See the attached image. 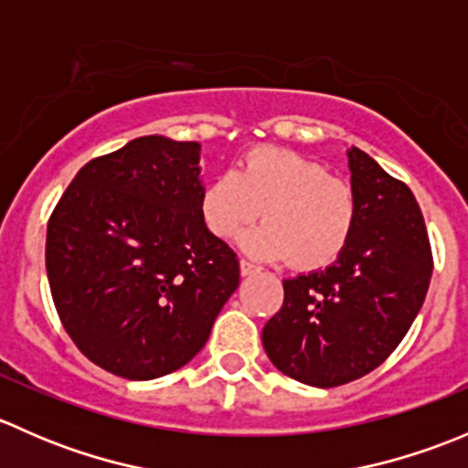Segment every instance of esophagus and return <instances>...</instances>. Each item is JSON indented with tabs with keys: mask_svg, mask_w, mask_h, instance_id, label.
Instances as JSON below:
<instances>
[{
	"mask_svg": "<svg viewBox=\"0 0 468 468\" xmlns=\"http://www.w3.org/2000/svg\"><path fill=\"white\" fill-rule=\"evenodd\" d=\"M258 271H261V267H258V264H253L249 261H239V273H242V276H251V273H258Z\"/></svg>",
	"mask_w": 468,
	"mask_h": 468,
	"instance_id": "esophagus-1",
	"label": "esophagus"
}]
</instances>
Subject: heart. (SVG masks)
Listing matches in <instances>:
<instances>
[{
	"label": "heart",
	"instance_id": "1",
	"mask_svg": "<svg viewBox=\"0 0 468 468\" xmlns=\"http://www.w3.org/2000/svg\"><path fill=\"white\" fill-rule=\"evenodd\" d=\"M199 210L217 238H233L258 215L267 221L247 230L239 247L264 261L322 269L348 247L357 221V197L317 160L276 146L249 151L238 169L206 183Z\"/></svg>",
	"mask_w": 468,
	"mask_h": 468
}]
</instances>
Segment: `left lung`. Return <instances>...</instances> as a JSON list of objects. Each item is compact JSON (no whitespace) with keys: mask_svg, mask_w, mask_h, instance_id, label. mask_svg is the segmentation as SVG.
<instances>
[{"mask_svg":"<svg viewBox=\"0 0 468 468\" xmlns=\"http://www.w3.org/2000/svg\"><path fill=\"white\" fill-rule=\"evenodd\" d=\"M357 221L330 267L282 281V308L262 346L278 371L313 387L362 378L410 330L432 276L426 221L412 190L357 146L348 149Z\"/></svg>","mask_w":468,"mask_h":468,"instance_id":"8db88e82","label":"left lung"}]
</instances>
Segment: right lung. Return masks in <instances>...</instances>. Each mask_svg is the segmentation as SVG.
<instances>
[{"label": "right lung", "instance_id": "add662e5", "mask_svg": "<svg viewBox=\"0 0 468 468\" xmlns=\"http://www.w3.org/2000/svg\"><path fill=\"white\" fill-rule=\"evenodd\" d=\"M199 143L131 140L79 169L47 224L60 324L101 369L151 380L204 348L239 262L199 210Z\"/></svg>", "mask_w": 468, "mask_h": 468}]
</instances>
